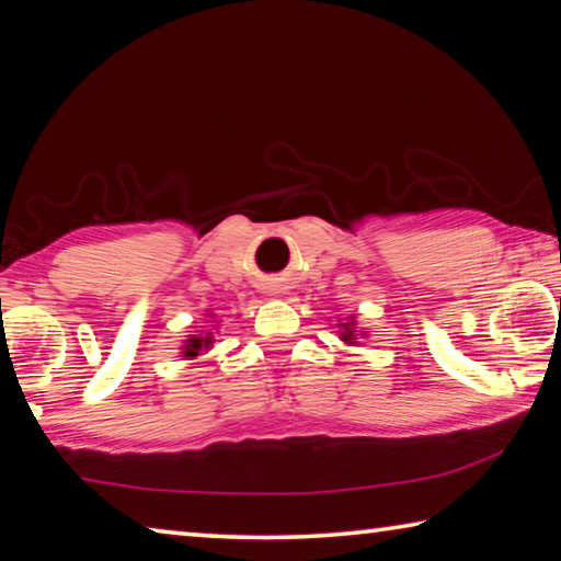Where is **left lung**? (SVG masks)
I'll use <instances>...</instances> for the list:
<instances>
[{
  "label": "left lung",
  "instance_id": "obj_1",
  "mask_svg": "<svg viewBox=\"0 0 561 561\" xmlns=\"http://www.w3.org/2000/svg\"><path fill=\"white\" fill-rule=\"evenodd\" d=\"M348 336H351V334H348Z\"/></svg>",
  "mask_w": 561,
  "mask_h": 561
}]
</instances>
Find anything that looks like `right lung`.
<instances>
[{
    "instance_id": "add662e5",
    "label": "right lung",
    "mask_w": 561,
    "mask_h": 561,
    "mask_svg": "<svg viewBox=\"0 0 561 561\" xmlns=\"http://www.w3.org/2000/svg\"><path fill=\"white\" fill-rule=\"evenodd\" d=\"M210 344V341H203V339H187V346H185V356H197V351H201L203 346Z\"/></svg>"
}]
</instances>
